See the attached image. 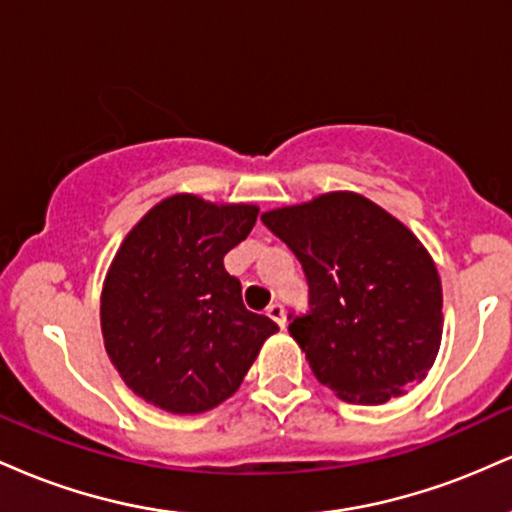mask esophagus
<instances>
[{"label": "esophagus", "instance_id": "34e87169", "mask_svg": "<svg viewBox=\"0 0 512 512\" xmlns=\"http://www.w3.org/2000/svg\"><path fill=\"white\" fill-rule=\"evenodd\" d=\"M267 315L272 317V320H274L276 325H279V327H284V325H286V317H284V305H281V303H269V308H267Z\"/></svg>", "mask_w": 512, "mask_h": 512}]
</instances>
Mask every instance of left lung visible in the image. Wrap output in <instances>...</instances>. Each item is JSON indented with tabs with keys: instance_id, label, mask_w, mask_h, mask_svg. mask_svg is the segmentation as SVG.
Segmentation results:
<instances>
[{
	"instance_id": "8db88e82",
	"label": "left lung",
	"mask_w": 512,
	"mask_h": 512,
	"mask_svg": "<svg viewBox=\"0 0 512 512\" xmlns=\"http://www.w3.org/2000/svg\"><path fill=\"white\" fill-rule=\"evenodd\" d=\"M308 279L289 332L315 378L346 402L383 404L419 383L443 334V289L424 245L385 209L330 192L262 214Z\"/></svg>"
}]
</instances>
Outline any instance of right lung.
<instances>
[{"label": "right lung", "mask_w": 512, "mask_h": 512, "mask_svg": "<svg viewBox=\"0 0 512 512\" xmlns=\"http://www.w3.org/2000/svg\"><path fill=\"white\" fill-rule=\"evenodd\" d=\"M257 221L250 204L175 195L156 204L117 250L103 286L110 361L146 402L199 414L243 383L274 320L245 308L223 257Z\"/></svg>", "instance_id": "obj_1"}]
</instances>
